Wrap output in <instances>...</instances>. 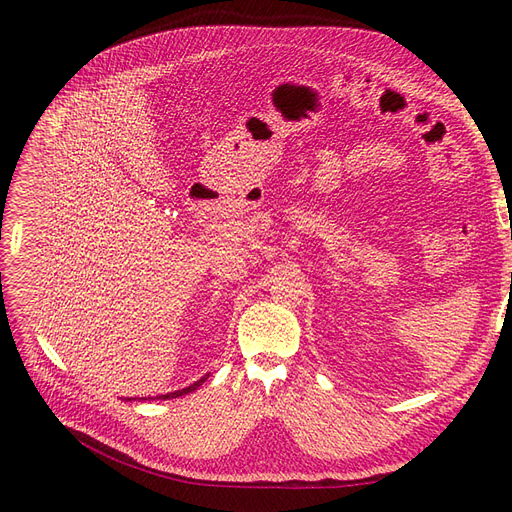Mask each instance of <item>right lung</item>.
<instances>
[{"label":"right lung","instance_id":"right-lung-1","mask_svg":"<svg viewBox=\"0 0 512 512\" xmlns=\"http://www.w3.org/2000/svg\"><path fill=\"white\" fill-rule=\"evenodd\" d=\"M209 378V375H203L201 380H197L195 384H191V386H186V388H182V390H174V392H168V394H161V396H157V398H161V400H170V398H178V396H184V394H188V392H195L205 380ZM126 400H137V398H126ZM139 400H147L145 396L143 398H139ZM153 400V398H151Z\"/></svg>","mask_w":512,"mask_h":512}]
</instances>
